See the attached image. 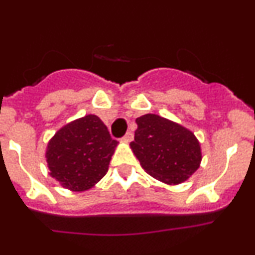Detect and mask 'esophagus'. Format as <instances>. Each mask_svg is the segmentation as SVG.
<instances>
[{
    "label": "esophagus",
    "mask_w": 255,
    "mask_h": 255,
    "mask_svg": "<svg viewBox=\"0 0 255 255\" xmlns=\"http://www.w3.org/2000/svg\"><path fill=\"white\" fill-rule=\"evenodd\" d=\"M123 140H125V142H127V143L132 142V140H133V133L132 132L126 133V135L123 137Z\"/></svg>",
    "instance_id": "1"
}]
</instances>
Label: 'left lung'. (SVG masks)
<instances>
[{
  "instance_id": "1",
  "label": "left lung",
  "mask_w": 255,
  "mask_h": 255,
  "mask_svg": "<svg viewBox=\"0 0 255 255\" xmlns=\"http://www.w3.org/2000/svg\"><path fill=\"white\" fill-rule=\"evenodd\" d=\"M135 122L138 128L130 148L149 175L177 185L199 169L201 148L191 130L151 113L138 117Z\"/></svg>"
}]
</instances>
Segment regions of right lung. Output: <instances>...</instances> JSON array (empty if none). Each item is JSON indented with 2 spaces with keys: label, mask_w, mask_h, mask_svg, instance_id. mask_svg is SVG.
<instances>
[{
  "label": "right lung",
  "mask_w": 255,
  "mask_h": 255,
  "mask_svg": "<svg viewBox=\"0 0 255 255\" xmlns=\"http://www.w3.org/2000/svg\"><path fill=\"white\" fill-rule=\"evenodd\" d=\"M117 144L97 116L73 121L49 140V175L71 191L91 189L106 175Z\"/></svg>",
  "instance_id": "1"
}]
</instances>
